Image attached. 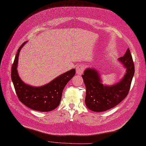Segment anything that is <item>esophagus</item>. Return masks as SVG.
Masks as SVG:
<instances>
[{"label": "esophagus", "instance_id": "1", "mask_svg": "<svg viewBox=\"0 0 146 146\" xmlns=\"http://www.w3.org/2000/svg\"><path fill=\"white\" fill-rule=\"evenodd\" d=\"M84 69H85V66L83 64H81L78 65L76 67V73L79 75L82 74L84 72Z\"/></svg>", "mask_w": 146, "mask_h": 146}]
</instances>
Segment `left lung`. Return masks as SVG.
<instances>
[{"mask_svg": "<svg viewBox=\"0 0 146 146\" xmlns=\"http://www.w3.org/2000/svg\"><path fill=\"white\" fill-rule=\"evenodd\" d=\"M119 61L127 68L124 77L112 86H104L95 69L87 68L82 75L86 86L85 104L92 111L102 112L119 104L127 96L134 74V64L129 48Z\"/></svg>", "mask_w": 146, "mask_h": 146, "instance_id": "1", "label": "left lung"}]
</instances>
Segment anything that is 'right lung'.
<instances>
[{
    "instance_id": "right-lung-1",
    "label": "right lung",
    "mask_w": 146,
    "mask_h": 146,
    "mask_svg": "<svg viewBox=\"0 0 146 146\" xmlns=\"http://www.w3.org/2000/svg\"><path fill=\"white\" fill-rule=\"evenodd\" d=\"M24 42L18 48L12 66L11 78L19 100L28 108L41 112H48L59 105L63 90L75 74V69H72L52 80L46 85L33 87L26 85L19 77L17 66L19 53L25 44Z\"/></svg>"
}]
</instances>
